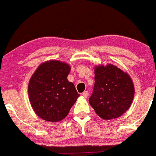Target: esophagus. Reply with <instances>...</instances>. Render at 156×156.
<instances>
[{"instance_id":"esophagus-1","label":"esophagus","mask_w":156,"mask_h":156,"mask_svg":"<svg viewBox=\"0 0 156 156\" xmlns=\"http://www.w3.org/2000/svg\"><path fill=\"white\" fill-rule=\"evenodd\" d=\"M82 95H83V97H85V98H87V97H88V92L87 91H84V92L82 93Z\"/></svg>"}]
</instances>
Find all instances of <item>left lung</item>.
Wrapping results in <instances>:
<instances>
[{"label": "left lung", "mask_w": 156, "mask_h": 156, "mask_svg": "<svg viewBox=\"0 0 156 156\" xmlns=\"http://www.w3.org/2000/svg\"><path fill=\"white\" fill-rule=\"evenodd\" d=\"M134 94L129 74L112 64L95 66L94 90L88 101L100 118L110 120L120 117L130 108Z\"/></svg>", "instance_id": "8db88e82"}]
</instances>
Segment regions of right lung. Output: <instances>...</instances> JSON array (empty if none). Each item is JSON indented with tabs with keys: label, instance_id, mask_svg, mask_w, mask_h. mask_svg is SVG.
<instances>
[{
	"label": "right lung",
	"instance_id": "right-lung-1",
	"mask_svg": "<svg viewBox=\"0 0 156 156\" xmlns=\"http://www.w3.org/2000/svg\"><path fill=\"white\" fill-rule=\"evenodd\" d=\"M71 66L50 60L41 64L30 77L28 97L34 112L48 122H57L68 115L80 94L68 80Z\"/></svg>",
	"mask_w": 156,
	"mask_h": 156
}]
</instances>
